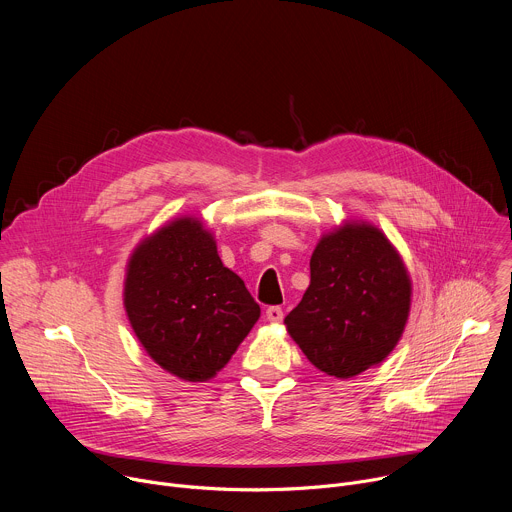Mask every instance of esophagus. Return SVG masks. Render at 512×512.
Returning <instances> with one entry per match:
<instances>
[{
  "label": "esophagus",
  "instance_id": "1",
  "mask_svg": "<svg viewBox=\"0 0 512 512\" xmlns=\"http://www.w3.org/2000/svg\"><path fill=\"white\" fill-rule=\"evenodd\" d=\"M265 316H267V320H269V322L277 324V322H281V320H283V310H281L279 306H269V308L265 310Z\"/></svg>",
  "mask_w": 512,
  "mask_h": 512
}]
</instances>
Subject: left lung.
<instances>
[{"label": "left lung", "mask_w": 512, "mask_h": 512, "mask_svg": "<svg viewBox=\"0 0 512 512\" xmlns=\"http://www.w3.org/2000/svg\"><path fill=\"white\" fill-rule=\"evenodd\" d=\"M411 281L387 237L371 225L326 235L310 259V287L285 316L314 367L348 379L387 358L403 334Z\"/></svg>", "instance_id": "1"}]
</instances>
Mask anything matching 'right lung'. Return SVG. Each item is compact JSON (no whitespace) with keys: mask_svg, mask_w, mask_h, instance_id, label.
I'll list each match as a JSON object with an SVG mask.
<instances>
[{"mask_svg":"<svg viewBox=\"0 0 512 512\" xmlns=\"http://www.w3.org/2000/svg\"><path fill=\"white\" fill-rule=\"evenodd\" d=\"M125 310L148 354L192 383L221 371L261 314L196 218H178L135 249Z\"/></svg>","mask_w":512,"mask_h":512,"instance_id":"1","label":"right lung"}]
</instances>
